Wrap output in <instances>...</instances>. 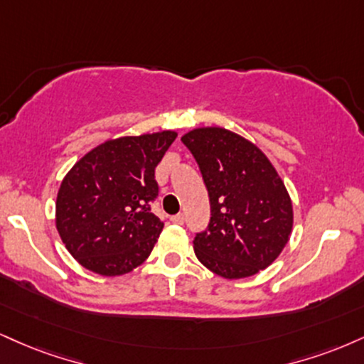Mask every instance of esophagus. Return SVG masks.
<instances>
[{
    "label": "esophagus",
    "instance_id": "1",
    "mask_svg": "<svg viewBox=\"0 0 364 364\" xmlns=\"http://www.w3.org/2000/svg\"><path fill=\"white\" fill-rule=\"evenodd\" d=\"M171 222H174V224H178V225L185 224V215H183V213H176V215L171 217Z\"/></svg>",
    "mask_w": 364,
    "mask_h": 364
}]
</instances>
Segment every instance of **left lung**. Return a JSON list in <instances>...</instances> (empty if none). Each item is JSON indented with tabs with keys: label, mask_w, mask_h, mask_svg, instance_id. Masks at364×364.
Segmentation results:
<instances>
[{
	"label": "left lung",
	"mask_w": 364,
	"mask_h": 364,
	"mask_svg": "<svg viewBox=\"0 0 364 364\" xmlns=\"http://www.w3.org/2000/svg\"><path fill=\"white\" fill-rule=\"evenodd\" d=\"M208 191L210 222L195 254L229 279L247 278L279 256L293 225L291 200L268 157L240 135L207 127L183 135Z\"/></svg>",
	"instance_id": "obj_1"
}]
</instances>
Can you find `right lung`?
<instances>
[{
  "instance_id": "1",
  "label": "right lung",
  "mask_w": 364,
  "mask_h": 364,
  "mask_svg": "<svg viewBox=\"0 0 364 364\" xmlns=\"http://www.w3.org/2000/svg\"><path fill=\"white\" fill-rule=\"evenodd\" d=\"M176 132L107 140L81 157L59 188L55 225L81 266L120 277L142 264L164 224L151 210L156 168Z\"/></svg>"
}]
</instances>
